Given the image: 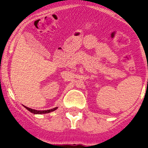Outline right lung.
I'll return each mask as SVG.
<instances>
[{
	"instance_id": "right-lung-1",
	"label": "right lung",
	"mask_w": 148,
	"mask_h": 148,
	"mask_svg": "<svg viewBox=\"0 0 148 148\" xmlns=\"http://www.w3.org/2000/svg\"><path fill=\"white\" fill-rule=\"evenodd\" d=\"M24 108H26L27 110H28L30 112L34 114H47V113L52 112V111H54V110L58 109V107H57V108H53V109H50V110H34V109H32V108H27V107H25V106H24Z\"/></svg>"
}]
</instances>
